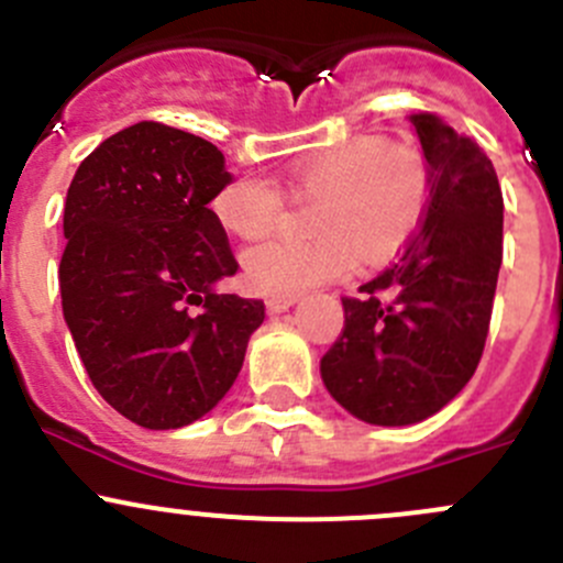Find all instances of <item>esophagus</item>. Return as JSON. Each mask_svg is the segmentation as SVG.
<instances>
[{
  "instance_id": "1",
  "label": "esophagus",
  "mask_w": 563,
  "mask_h": 563,
  "mask_svg": "<svg viewBox=\"0 0 563 563\" xmlns=\"http://www.w3.org/2000/svg\"><path fill=\"white\" fill-rule=\"evenodd\" d=\"M291 305H297V297H269L266 299V310H269V313H286Z\"/></svg>"
}]
</instances>
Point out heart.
<instances>
[{
  "instance_id": "1",
  "label": "heart",
  "mask_w": 563,
  "mask_h": 563,
  "mask_svg": "<svg viewBox=\"0 0 563 563\" xmlns=\"http://www.w3.org/2000/svg\"><path fill=\"white\" fill-rule=\"evenodd\" d=\"M294 189L324 195L313 242L275 239L244 253V280L266 297H297L357 266L396 253L418 228L427 206V167L418 151L387 148L376 136H354L288 170ZM217 222L239 239H261L277 225L280 195L269 181L244 176L211 200Z\"/></svg>"
}]
</instances>
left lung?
Here are the masks:
<instances>
[{"label": "left lung", "instance_id": "8db88e82", "mask_svg": "<svg viewBox=\"0 0 563 563\" xmlns=\"http://www.w3.org/2000/svg\"><path fill=\"white\" fill-rule=\"evenodd\" d=\"M427 159L429 206L396 264L343 297V332L321 357L330 396L374 427L440 412L471 382L504 261L493 162L438 114H409Z\"/></svg>", "mask_w": 563, "mask_h": 563}]
</instances>
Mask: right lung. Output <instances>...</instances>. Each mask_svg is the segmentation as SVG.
Instances as JSON below:
<instances>
[{"instance_id": "right-lung-1", "label": "right lung", "mask_w": 563, "mask_h": 563, "mask_svg": "<svg viewBox=\"0 0 563 563\" xmlns=\"http://www.w3.org/2000/svg\"><path fill=\"white\" fill-rule=\"evenodd\" d=\"M233 181L203 136L143 120L79 165L63 214V316L123 418L181 429L231 390L261 299L217 294L239 264L209 203Z\"/></svg>"}]
</instances>
